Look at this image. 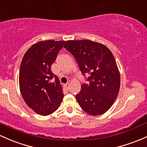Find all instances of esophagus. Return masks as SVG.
<instances>
[{
  "label": "esophagus",
  "instance_id": "34e87169",
  "mask_svg": "<svg viewBox=\"0 0 147 147\" xmlns=\"http://www.w3.org/2000/svg\"><path fill=\"white\" fill-rule=\"evenodd\" d=\"M70 86V83H67L65 84V87H66V88H67V89H69Z\"/></svg>",
  "mask_w": 147,
  "mask_h": 147
}]
</instances>
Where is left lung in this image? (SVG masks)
<instances>
[{"label": "left lung", "instance_id": "obj_1", "mask_svg": "<svg viewBox=\"0 0 147 147\" xmlns=\"http://www.w3.org/2000/svg\"><path fill=\"white\" fill-rule=\"evenodd\" d=\"M64 47L75 56L84 75H88L76 99L84 112L101 115L109 109L120 88V72L112 51L89 40H68Z\"/></svg>", "mask_w": 147, "mask_h": 147}]
</instances>
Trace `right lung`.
Wrapping results in <instances>:
<instances>
[{"mask_svg": "<svg viewBox=\"0 0 147 147\" xmlns=\"http://www.w3.org/2000/svg\"><path fill=\"white\" fill-rule=\"evenodd\" d=\"M65 41H39L24 54L19 70V88L30 109L47 116L59 107L63 98L60 81L51 70Z\"/></svg>", "mask_w": 147, "mask_h": 147, "instance_id": "obj_1", "label": "right lung"}]
</instances>
